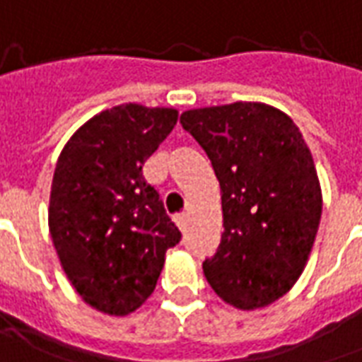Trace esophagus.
I'll return each instance as SVG.
<instances>
[{
    "instance_id": "esophagus-1",
    "label": "esophagus",
    "mask_w": 362,
    "mask_h": 362,
    "mask_svg": "<svg viewBox=\"0 0 362 362\" xmlns=\"http://www.w3.org/2000/svg\"><path fill=\"white\" fill-rule=\"evenodd\" d=\"M174 222L178 224V228L186 230V224H188V213H178L174 216Z\"/></svg>"
}]
</instances>
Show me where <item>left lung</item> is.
<instances>
[{"label": "left lung", "instance_id": "1", "mask_svg": "<svg viewBox=\"0 0 362 362\" xmlns=\"http://www.w3.org/2000/svg\"><path fill=\"white\" fill-rule=\"evenodd\" d=\"M221 184L222 232L203 263L211 288L240 310L263 309L301 276L322 215L315 160L288 115L257 101L180 117Z\"/></svg>", "mask_w": 362, "mask_h": 362}]
</instances>
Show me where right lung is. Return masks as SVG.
<instances>
[{
  "instance_id": "right-lung-1",
  "label": "right lung",
  "mask_w": 362,
  "mask_h": 362,
  "mask_svg": "<svg viewBox=\"0 0 362 362\" xmlns=\"http://www.w3.org/2000/svg\"><path fill=\"white\" fill-rule=\"evenodd\" d=\"M178 120L173 107L122 103L72 134L49 195V234L84 303L127 317L155 290L165 253L180 242L141 167Z\"/></svg>"
}]
</instances>
